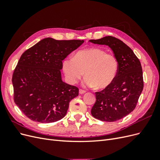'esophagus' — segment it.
I'll list each match as a JSON object with an SVG mask.
<instances>
[{
    "label": "esophagus",
    "instance_id": "1",
    "mask_svg": "<svg viewBox=\"0 0 160 160\" xmlns=\"http://www.w3.org/2000/svg\"><path fill=\"white\" fill-rule=\"evenodd\" d=\"M85 93H86V91H85L83 89H79V93L80 94H84Z\"/></svg>",
    "mask_w": 160,
    "mask_h": 160
}]
</instances>
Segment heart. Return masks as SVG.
Listing matches in <instances>:
<instances>
[{
  "instance_id": "b5f03b06",
  "label": "heart",
  "mask_w": 160,
  "mask_h": 160,
  "mask_svg": "<svg viewBox=\"0 0 160 160\" xmlns=\"http://www.w3.org/2000/svg\"><path fill=\"white\" fill-rule=\"evenodd\" d=\"M62 68L71 84L76 83L85 73L84 86L105 89L112 84L117 77L119 62L114 55L93 48L77 51L74 57L65 58Z\"/></svg>"
}]
</instances>
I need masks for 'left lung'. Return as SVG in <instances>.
Segmentation results:
<instances>
[{
	"instance_id": "8db88e82",
	"label": "left lung",
	"mask_w": 160,
	"mask_h": 160,
	"mask_svg": "<svg viewBox=\"0 0 160 160\" xmlns=\"http://www.w3.org/2000/svg\"><path fill=\"white\" fill-rule=\"evenodd\" d=\"M90 42L109 46L119 62L117 77L111 85L96 92V101L91 115L103 122H113L134 110L143 89L141 62L126 44L112 36Z\"/></svg>"
}]
</instances>
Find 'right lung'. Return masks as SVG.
<instances>
[{
  "instance_id": "1",
  "label": "right lung",
  "mask_w": 160,
  "mask_h": 160,
  "mask_svg": "<svg viewBox=\"0 0 160 160\" xmlns=\"http://www.w3.org/2000/svg\"><path fill=\"white\" fill-rule=\"evenodd\" d=\"M83 42L46 38L22 53L12 82L14 103L27 118L52 123L65 117L79 89L62 81V61Z\"/></svg>"
}]
</instances>
